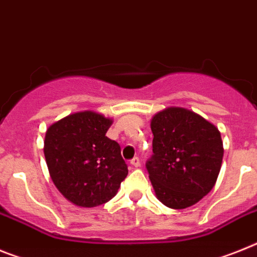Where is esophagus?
<instances>
[{"instance_id": "1", "label": "esophagus", "mask_w": 257, "mask_h": 257, "mask_svg": "<svg viewBox=\"0 0 257 257\" xmlns=\"http://www.w3.org/2000/svg\"><path fill=\"white\" fill-rule=\"evenodd\" d=\"M130 164L134 166V168H139V166H140V160L138 159V157H134V159L130 161Z\"/></svg>"}]
</instances>
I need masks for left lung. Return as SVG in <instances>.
<instances>
[{"label":"left lung","mask_w":257,"mask_h":257,"mask_svg":"<svg viewBox=\"0 0 257 257\" xmlns=\"http://www.w3.org/2000/svg\"><path fill=\"white\" fill-rule=\"evenodd\" d=\"M153 155L146 166L160 201L185 209L216 185L223 157L221 134L213 123L186 107L170 106L151 119Z\"/></svg>","instance_id":"obj_1"}]
</instances>
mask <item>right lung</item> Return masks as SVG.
<instances>
[{
  "instance_id": "obj_1",
  "label": "right lung",
  "mask_w": 257,
  "mask_h": 257,
  "mask_svg": "<svg viewBox=\"0 0 257 257\" xmlns=\"http://www.w3.org/2000/svg\"><path fill=\"white\" fill-rule=\"evenodd\" d=\"M111 123V118L84 110L48 127L44 155L50 178L76 207H97L113 199L128 174L119 144L105 135Z\"/></svg>"
}]
</instances>
